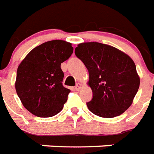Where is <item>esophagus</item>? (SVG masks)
Returning <instances> with one entry per match:
<instances>
[{
    "mask_svg": "<svg viewBox=\"0 0 154 154\" xmlns=\"http://www.w3.org/2000/svg\"><path fill=\"white\" fill-rule=\"evenodd\" d=\"M81 87H82V85H81L80 83H78V84L76 85L75 87V91H79L81 88Z\"/></svg>",
    "mask_w": 154,
    "mask_h": 154,
    "instance_id": "1",
    "label": "esophagus"
}]
</instances>
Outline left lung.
Listing matches in <instances>:
<instances>
[{
    "mask_svg": "<svg viewBox=\"0 0 154 154\" xmlns=\"http://www.w3.org/2000/svg\"><path fill=\"white\" fill-rule=\"evenodd\" d=\"M75 54L89 72L88 84L93 92V98L87 103L90 111L102 118H114L126 111L140 85L132 59L98 42L79 44Z\"/></svg>",
    "mask_w": 154,
    "mask_h": 154,
    "instance_id": "left-lung-1",
    "label": "left lung"
}]
</instances>
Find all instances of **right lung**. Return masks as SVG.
Wrapping results in <instances>:
<instances>
[{"label": "right lung", "instance_id": "obj_1", "mask_svg": "<svg viewBox=\"0 0 154 154\" xmlns=\"http://www.w3.org/2000/svg\"><path fill=\"white\" fill-rule=\"evenodd\" d=\"M72 53L71 43L51 40L35 47L20 63L15 87L30 113L49 118L62 110L71 91L63 86L64 74L60 66Z\"/></svg>", "mask_w": 154, "mask_h": 154}]
</instances>
